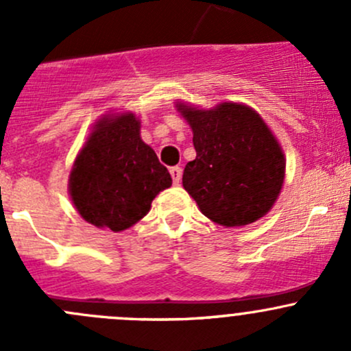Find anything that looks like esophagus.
<instances>
[{
  "label": "esophagus",
  "mask_w": 351,
  "mask_h": 351,
  "mask_svg": "<svg viewBox=\"0 0 351 351\" xmlns=\"http://www.w3.org/2000/svg\"><path fill=\"white\" fill-rule=\"evenodd\" d=\"M169 173H171L173 183L178 185L180 180H182V168H180V166H173V168H169Z\"/></svg>",
  "instance_id": "obj_1"
}]
</instances>
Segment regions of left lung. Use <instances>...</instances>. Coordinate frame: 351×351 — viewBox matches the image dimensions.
Masks as SVG:
<instances>
[{"label": "left lung", "mask_w": 351, "mask_h": 351, "mask_svg": "<svg viewBox=\"0 0 351 351\" xmlns=\"http://www.w3.org/2000/svg\"><path fill=\"white\" fill-rule=\"evenodd\" d=\"M193 130L197 156L186 162L183 186L202 214L226 228L263 217L280 193L285 159L254 110L222 104L212 110L178 105Z\"/></svg>", "instance_id": "obj_1"}]
</instances>
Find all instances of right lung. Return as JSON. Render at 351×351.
Wrapping results in <instances>:
<instances>
[{"mask_svg":"<svg viewBox=\"0 0 351 351\" xmlns=\"http://www.w3.org/2000/svg\"><path fill=\"white\" fill-rule=\"evenodd\" d=\"M132 113L104 119L77 154L69 178L73 204L84 221L119 232L149 212L171 186V175L139 136Z\"/></svg>","mask_w":351,"mask_h":351,"instance_id":"1","label":"right lung"}]
</instances>
